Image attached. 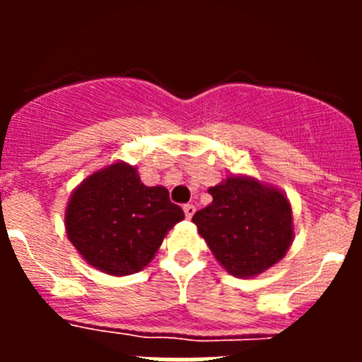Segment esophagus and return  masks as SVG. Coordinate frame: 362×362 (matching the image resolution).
Here are the masks:
<instances>
[{"instance_id":"34e87169","label":"esophagus","mask_w":362,"mask_h":362,"mask_svg":"<svg viewBox=\"0 0 362 362\" xmlns=\"http://www.w3.org/2000/svg\"><path fill=\"white\" fill-rule=\"evenodd\" d=\"M183 212H185V216H187V219H190V217L194 216V212H196V206H194L192 203H187L183 206Z\"/></svg>"}]
</instances>
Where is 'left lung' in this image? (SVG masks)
I'll return each mask as SVG.
<instances>
[{
  "label": "left lung",
  "instance_id": "8db88e82",
  "mask_svg": "<svg viewBox=\"0 0 362 362\" xmlns=\"http://www.w3.org/2000/svg\"><path fill=\"white\" fill-rule=\"evenodd\" d=\"M209 192L212 203L192 221L232 276H257L286 254L292 209L281 192L245 177H228Z\"/></svg>",
  "mask_w": 362,
  "mask_h": 362
}]
</instances>
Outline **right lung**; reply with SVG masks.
Masks as SVG:
<instances>
[{
    "mask_svg": "<svg viewBox=\"0 0 362 362\" xmlns=\"http://www.w3.org/2000/svg\"><path fill=\"white\" fill-rule=\"evenodd\" d=\"M183 217L166 188L146 187L134 166L116 163L74 192L65 225L86 263L110 276H130L148 263Z\"/></svg>",
    "mask_w": 362,
    "mask_h": 362,
    "instance_id": "add662e5",
    "label": "right lung"
}]
</instances>
